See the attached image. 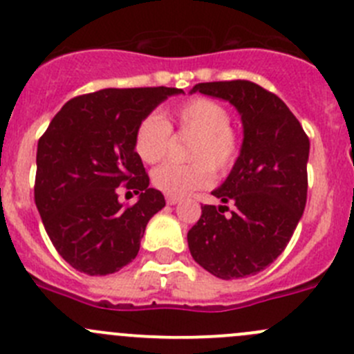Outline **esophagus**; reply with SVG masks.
<instances>
[{
	"instance_id": "1",
	"label": "esophagus",
	"mask_w": 354,
	"mask_h": 354,
	"mask_svg": "<svg viewBox=\"0 0 354 354\" xmlns=\"http://www.w3.org/2000/svg\"><path fill=\"white\" fill-rule=\"evenodd\" d=\"M166 202H167V204H169V205H176L178 202H181V198H180V197H173V195H167Z\"/></svg>"
}]
</instances>
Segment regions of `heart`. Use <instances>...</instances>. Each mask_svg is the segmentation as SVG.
<instances>
[{
    "instance_id": "b5f03b06",
    "label": "heart",
    "mask_w": 354,
    "mask_h": 354,
    "mask_svg": "<svg viewBox=\"0 0 354 354\" xmlns=\"http://www.w3.org/2000/svg\"><path fill=\"white\" fill-rule=\"evenodd\" d=\"M181 133L194 135L188 164L166 162L156 167L152 183L157 190L173 197H183L190 192L211 183V169L225 174L235 166L240 153V140L230 128V114L221 104L209 98H190L171 112ZM171 128L160 115H147L135 135V150L147 164H156L167 153Z\"/></svg>"
}]
</instances>
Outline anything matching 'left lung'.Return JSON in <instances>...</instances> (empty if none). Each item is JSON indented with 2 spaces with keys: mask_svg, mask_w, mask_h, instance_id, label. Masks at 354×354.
<instances>
[{
  "mask_svg": "<svg viewBox=\"0 0 354 354\" xmlns=\"http://www.w3.org/2000/svg\"><path fill=\"white\" fill-rule=\"evenodd\" d=\"M236 109L243 140L239 159L188 232L192 257L223 280L263 272L289 243L306 205L310 140L277 95L250 81L198 82L190 93ZM226 203L234 209L224 216Z\"/></svg>",
  "mask_w": 354,
  "mask_h": 354,
  "instance_id": "obj_1",
  "label": "left lung"
}]
</instances>
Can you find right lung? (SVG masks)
<instances>
[{"label":"right lung","mask_w":354,"mask_h":354,"mask_svg":"<svg viewBox=\"0 0 354 354\" xmlns=\"http://www.w3.org/2000/svg\"><path fill=\"white\" fill-rule=\"evenodd\" d=\"M178 88H107L68 100L37 142L34 201L62 257L86 275L131 263L147 223L166 205L135 150L140 122ZM139 195L118 202V188ZM122 186V187H123Z\"/></svg>","instance_id":"obj_1"}]
</instances>
